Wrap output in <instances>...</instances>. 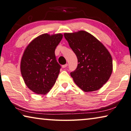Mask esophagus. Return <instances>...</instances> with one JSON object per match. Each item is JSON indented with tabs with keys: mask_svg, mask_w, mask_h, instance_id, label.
Masks as SVG:
<instances>
[{
	"mask_svg": "<svg viewBox=\"0 0 131 131\" xmlns=\"http://www.w3.org/2000/svg\"><path fill=\"white\" fill-rule=\"evenodd\" d=\"M68 66V64H64V65H63L62 66V67H63V68H66Z\"/></svg>",
	"mask_w": 131,
	"mask_h": 131,
	"instance_id": "obj_1",
	"label": "esophagus"
}]
</instances>
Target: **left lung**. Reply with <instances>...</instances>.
Masks as SVG:
<instances>
[{
  "label": "left lung",
  "instance_id": "left-lung-1",
  "mask_svg": "<svg viewBox=\"0 0 131 131\" xmlns=\"http://www.w3.org/2000/svg\"><path fill=\"white\" fill-rule=\"evenodd\" d=\"M78 59V66L70 73L74 82L86 92L97 91L112 73L111 56L99 40L84 31L64 34Z\"/></svg>",
  "mask_w": 131,
  "mask_h": 131
}]
</instances>
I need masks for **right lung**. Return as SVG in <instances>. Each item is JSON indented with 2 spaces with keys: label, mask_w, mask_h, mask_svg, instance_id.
<instances>
[{
  "label": "right lung",
  "mask_w": 131,
  "mask_h": 131,
  "mask_svg": "<svg viewBox=\"0 0 131 131\" xmlns=\"http://www.w3.org/2000/svg\"><path fill=\"white\" fill-rule=\"evenodd\" d=\"M63 38L61 34H44L28 45L21 61L22 77L28 88L45 95L56 81L61 66L57 63L55 49Z\"/></svg>",
  "instance_id": "obj_1"
}]
</instances>
